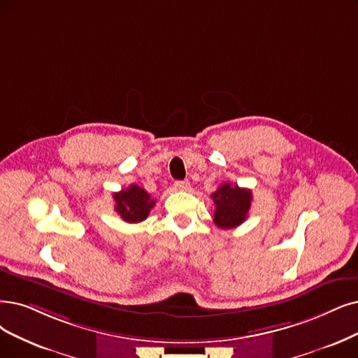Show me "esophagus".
<instances>
[{
	"label": "esophagus",
	"instance_id": "obj_1",
	"mask_svg": "<svg viewBox=\"0 0 358 358\" xmlns=\"http://www.w3.org/2000/svg\"><path fill=\"white\" fill-rule=\"evenodd\" d=\"M173 187L176 191H188L189 183L187 180H176Z\"/></svg>",
	"mask_w": 358,
	"mask_h": 358
}]
</instances>
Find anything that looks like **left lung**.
Instances as JSON below:
<instances>
[{"mask_svg":"<svg viewBox=\"0 0 358 358\" xmlns=\"http://www.w3.org/2000/svg\"><path fill=\"white\" fill-rule=\"evenodd\" d=\"M214 203L213 222L220 229H232L244 223L251 208L252 194L247 188H239L236 183H223L211 194Z\"/></svg>","mask_w":358,"mask_h":358,"instance_id":"1","label":"left lung"}]
</instances>
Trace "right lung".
Segmentation results:
<instances>
[{"label": "right lung", "mask_w": 358, "mask_h": 358, "mask_svg": "<svg viewBox=\"0 0 358 358\" xmlns=\"http://www.w3.org/2000/svg\"><path fill=\"white\" fill-rule=\"evenodd\" d=\"M114 210L127 223H139L148 217L151 208L155 206L154 198L138 185H129L120 192H114Z\"/></svg>", "instance_id": "obj_1"}]
</instances>
